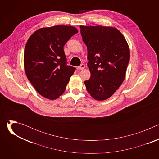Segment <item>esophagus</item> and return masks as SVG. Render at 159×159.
Returning a JSON list of instances; mask_svg holds the SVG:
<instances>
[{
	"label": "esophagus",
	"mask_w": 159,
	"mask_h": 159,
	"mask_svg": "<svg viewBox=\"0 0 159 159\" xmlns=\"http://www.w3.org/2000/svg\"><path fill=\"white\" fill-rule=\"evenodd\" d=\"M84 68H85V65H84V64H82L80 66H78V70H83V69H84Z\"/></svg>",
	"instance_id": "esophagus-1"
}]
</instances>
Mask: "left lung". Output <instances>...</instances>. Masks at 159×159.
<instances>
[{
    "label": "left lung",
    "mask_w": 159,
    "mask_h": 159,
    "mask_svg": "<svg viewBox=\"0 0 159 159\" xmlns=\"http://www.w3.org/2000/svg\"><path fill=\"white\" fill-rule=\"evenodd\" d=\"M87 48V66L91 74L84 82L89 94L97 101L111 97L125 80L129 48L122 33L112 26H80Z\"/></svg>",
    "instance_id": "obj_1"
}]
</instances>
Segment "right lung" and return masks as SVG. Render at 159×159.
Wrapping results in <instances>:
<instances>
[{
    "label": "right lung",
    "instance_id": "1",
    "mask_svg": "<svg viewBox=\"0 0 159 159\" xmlns=\"http://www.w3.org/2000/svg\"><path fill=\"white\" fill-rule=\"evenodd\" d=\"M78 33L71 26L42 28L28 39L24 53L26 75L36 91L50 100L65 92L75 68L66 65L63 47Z\"/></svg>",
    "mask_w": 159,
    "mask_h": 159
}]
</instances>
